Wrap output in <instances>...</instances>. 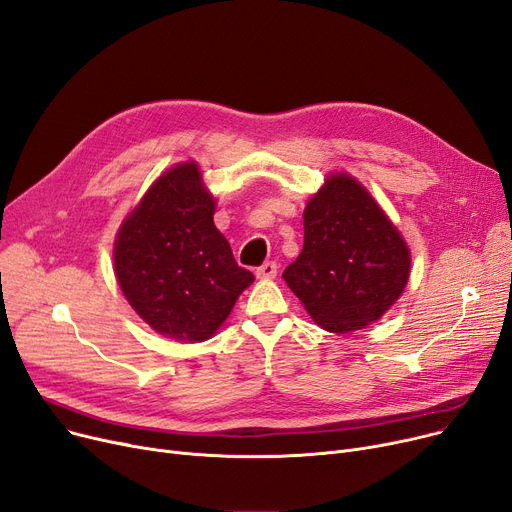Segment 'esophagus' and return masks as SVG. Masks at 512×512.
<instances>
[{
	"label": "esophagus",
	"instance_id": "esophagus-1",
	"mask_svg": "<svg viewBox=\"0 0 512 512\" xmlns=\"http://www.w3.org/2000/svg\"><path fill=\"white\" fill-rule=\"evenodd\" d=\"M256 277L258 279H275L277 277V262L269 260V262H264L262 266H258Z\"/></svg>",
	"mask_w": 512,
	"mask_h": 512
}]
</instances>
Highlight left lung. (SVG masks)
I'll return each instance as SVG.
<instances>
[{
    "label": "left lung",
    "mask_w": 512,
    "mask_h": 512,
    "mask_svg": "<svg viewBox=\"0 0 512 512\" xmlns=\"http://www.w3.org/2000/svg\"><path fill=\"white\" fill-rule=\"evenodd\" d=\"M410 275V252L371 193L331 175L304 210V248L283 271L314 323L331 333L367 327L389 310Z\"/></svg>",
    "instance_id": "obj_1"
}]
</instances>
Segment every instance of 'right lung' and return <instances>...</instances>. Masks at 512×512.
Returning a JSON list of instances; mask_svg holds the SVG:
<instances>
[{"label":"right lung","mask_w":512,"mask_h":512,"mask_svg":"<svg viewBox=\"0 0 512 512\" xmlns=\"http://www.w3.org/2000/svg\"><path fill=\"white\" fill-rule=\"evenodd\" d=\"M114 271L141 319L181 342L212 337L254 281L214 227V198L196 162L166 170L125 218Z\"/></svg>","instance_id":"right-lung-1"}]
</instances>
